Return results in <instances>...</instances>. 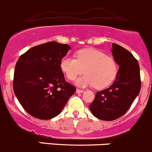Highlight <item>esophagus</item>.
<instances>
[{"label": "esophagus", "mask_w": 152, "mask_h": 152, "mask_svg": "<svg viewBox=\"0 0 152 152\" xmlns=\"http://www.w3.org/2000/svg\"><path fill=\"white\" fill-rule=\"evenodd\" d=\"M76 93H82L84 92L83 90H80V89H76Z\"/></svg>", "instance_id": "obj_1"}]
</instances>
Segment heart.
I'll use <instances>...</instances> for the list:
<instances>
[{"mask_svg":"<svg viewBox=\"0 0 152 152\" xmlns=\"http://www.w3.org/2000/svg\"><path fill=\"white\" fill-rule=\"evenodd\" d=\"M76 58L64 57L61 60L60 68L69 80H74L85 70L86 75L76 81V85L82 87L95 86L97 89H103L114 80L117 65L112 56H106L97 49L85 48L76 52Z\"/></svg>","mask_w":152,"mask_h":152,"instance_id":"1","label":"heart"}]
</instances>
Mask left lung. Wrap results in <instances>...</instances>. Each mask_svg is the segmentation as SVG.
Instances as JSON below:
<instances>
[{
  "mask_svg": "<svg viewBox=\"0 0 152 152\" xmlns=\"http://www.w3.org/2000/svg\"><path fill=\"white\" fill-rule=\"evenodd\" d=\"M112 53L119 69L115 80L106 90L98 92L89 106L92 114L103 121H113L124 115L138 96L141 87L137 59L124 48L113 43Z\"/></svg>",
  "mask_w": 152,
  "mask_h": 152,
  "instance_id": "left-lung-1",
  "label": "left lung"
}]
</instances>
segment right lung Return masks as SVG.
I'll return each instance as SVG.
<instances>
[{"label":"right lung","mask_w":152,"mask_h":152,"mask_svg":"<svg viewBox=\"0 0 152 152\" xmlns=\"http://www.w3.org/2000/svg\"><path fill=\"white\" fill-rule=\"evenodd\" d=\"M70 45L48 42L21 55L15 65L13 89L24 110L33 117L48 120L60 114L76 87L66 82L60 68Z\"/></svg>","instance_id":"obj_1"}]
</instances>
